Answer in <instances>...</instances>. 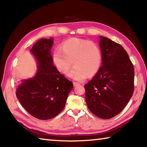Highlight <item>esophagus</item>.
I'll return each instance as SVG.
<instances>
[{
    "label": "esophagus",
    "mask_w": 147,
    "mask_h": 147,
    "mask_svg": "<svg viewBox=\"0 0 147 147\" xmlns=\"http://www.w3.org/2000/svg\"><path fill=\"white\" fill-rule=\"evenodd\" d=\"M73 85H74V86H78V85H80V83H77V82H73Z\"/></svg>",
    "instance_id": "34e87169"
}]
</instances>
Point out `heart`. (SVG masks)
Instances as JSON below:
<instances>
[{
	"label": "heart",
	"instance_id": "heart-1",
	"mask_svg": "<svg viewBox=\"0 0 147 147\" xmlns=\"http://www.w3.org/2000/svg\"><path fill=\"white\" fill-rule=\"evenodd\" d=\"M61 49H55L52 60L57 70L64 75H68L73 62L74 69L71 77L80 82L87 76L98 73L102 65V52L97 43L82 38H71L65 41Z\"/></svg>",
	"mask_w": 147,
	"mask_h": 147
}]
</instances>
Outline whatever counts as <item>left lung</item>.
I'll list each match as a JSON object with an SVG mask.
<instances>
[{
  "label": "left lung",
  "mask_w": 147,
  "mask_h": 147,
  "mask_svg": "<svg viewBox=\"0 0 147 147\" xmlns=\"http://www.w3.org/2000/svg\"><path fill=\"white\" fill-rule=\"evenodd\" d=\"M100 39L102 65L85 84V100L93 114L107 119L119 114L131 98L135 71L123 47L102 36Z\"/></svg>",
  "instance_id": "left-lung-1"
}]
</instances>
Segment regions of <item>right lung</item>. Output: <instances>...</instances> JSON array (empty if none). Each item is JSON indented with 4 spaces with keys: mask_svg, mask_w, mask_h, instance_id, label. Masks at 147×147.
I'll use <instances>...</instances> for the list:
<instances>
[{
    "mask_svg": "<svg viewBox=\"0 0 147 147\" xmlns=\"http://www.w3.org/2000/svg\"><path fill=\"white\" fill-rule=\"evenodd\" d=\"M52 38H43L31 52L38 64L35 76L23 81L16 94L23 107L34 117L50 119L63 110L73 82L61 74L53 64L51 49Z\"/></svg>",
    "mask_w": 147,
    "mask_h": 147,
    "instance_id": "add662e5",
    "label": "right lung"
}]
</instances>
